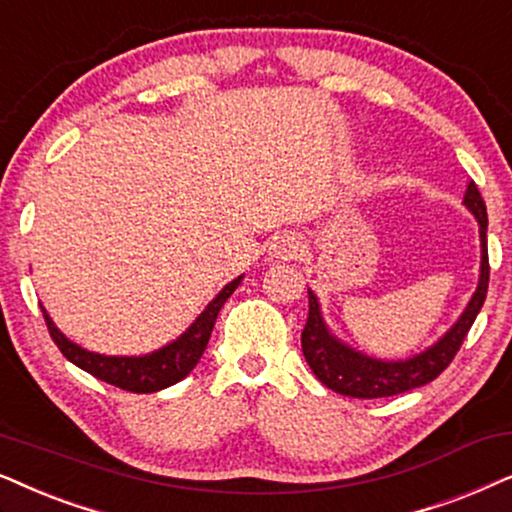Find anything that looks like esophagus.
I'll use <instances>...</instances> for the list:
<instances>
[{
    "label": "esophagus",
    "mask_w": 512,
    "mask_h": 512,
    "mask_svg": "<svg viewBox=\"0 0 512 512\" xmlns=\"http://www.w3.org/2000/svg\"><path fill=\"white\" fill-rule=\"evenodd\" d=\"M269 252L276 260H292L299 252V241L295 236H278L274 238V243H271Z\"/></svg>",
    "instance_id": "obj_1"
}]
</instances>
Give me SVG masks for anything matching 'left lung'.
Segmentation results:
<instances>
[{"mask_svg":"<svg viewBox=\"0 0 512 512\" xmlns=\"http://www.w3.org/2000/svg\"><path fill=\"white\" fill-rule=\"evenodd\" d=\"M463 203L475 220L480 224V241H482V264H480V283L470 299L466 311L456 320V325L433 344L431 349L419 353L410 360H398V363H386L363 353L349 349L339 339L330 335L320 316L318 299L309 290V318L302 330V351L304 358L313 374L323 381L327 388L335 393L349 395V398H388V395H398L412 388H419L440 377L452 363L456 353H459L463 339L468 330L473 327L475 318L485 304L487 288H489V255H487V206L478 192V185L470 182L463 196Z\"/></svg>","mask_w":512,"mask_h":512,"instance_id":"obj_1","label":"left lung"}]
</instances>
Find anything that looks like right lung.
Here are the masks:
<instances>
[{"instance_id":"obj_1","label":"right lung","mask_w":512,"mask_h":512,"mask_svg":"<svg viewBox=\"0 0 512 512\" xmlns=\"http://www.w3.org/2000/svg\"><path fill=\"white\" fill-rule=\"evenodd\" d=\"M241 278L224 285L213 302L206 306V311L201 313L199 318L194 320V325L182 335L177 342L163 346V349L149 353V356L140 358H119V356H100V353H91L81 346L72 344L63 332L53 325L49 313L42 306L46 327H49V335L60 353L74 363L81 370L93 374L95 379L107 381V384L124 388V391L131 393H154L161 391V388L173 386L180 379H185L189 372L194 370L196 363H199L203 351H206L210 332H213V325L217 320V313L224 306V302L231 297L238 285H241Z\"/></svg>"}]
</instances>
